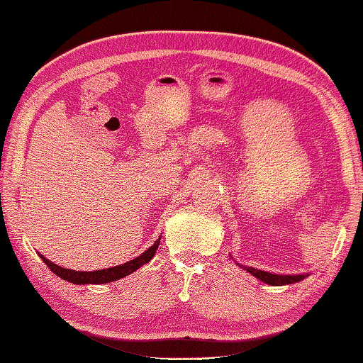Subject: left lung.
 Returning a JSON list of instances; mask_svg holds the SVG:
<instances>
[{
  "instance_id": "left-lung-1",
  "label": "left lung",
  "mask_w": 363,
  "mask_h": 363,
  "mask_svg": "<svg viewBox=\"0 0 363 363\" xmlns=\"http://www.w3.org/2000/svg\"><path fill=\"white\" fill-rule=\"evenodd\" d=\"M235 264H239V267L242 268V269H245L247 273H250L252 276H255L257 279H260V281H263V283H267L269 286L294 284V283H298V281L306 279L307 276H308V273H303V274H276V273L264 272V269H257V268L247 267V264H240L238 262H235Z\"/></svg>"
}]
</instances>
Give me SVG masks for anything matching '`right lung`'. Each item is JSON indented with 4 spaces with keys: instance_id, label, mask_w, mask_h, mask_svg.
I'll list each match as a JSON object with an SVG mask.
<instances>
[{
    "instance_id": "obj_1",
    "label": "right lung",
    "mask_w": 363,
    "mask_h": 363,
    "mask_svg": "<svg viewBox=\"0 0 363 363\" xmlns=\"http://www.w3.org/2000/svg\"><path fill=\"white\" fill-rule=\"evenodd\" d=\"M161 235L158 240H155L152 247L140 254L139 257H135L134 260L125 262L124 264H116V267L111 268H105V269H99V272H76V269H69V268H62L60 264H56L53 262H50L48 258H45L42 254H38V257L47 263V267L53 272L56 276H60L61 279L67 281V283L72 284H106V283H113V281H118L124 276H128L130 273H134L139 269L143 264L148 263L155 257L158 250Z\"/></svg>"
}]
</instances>
